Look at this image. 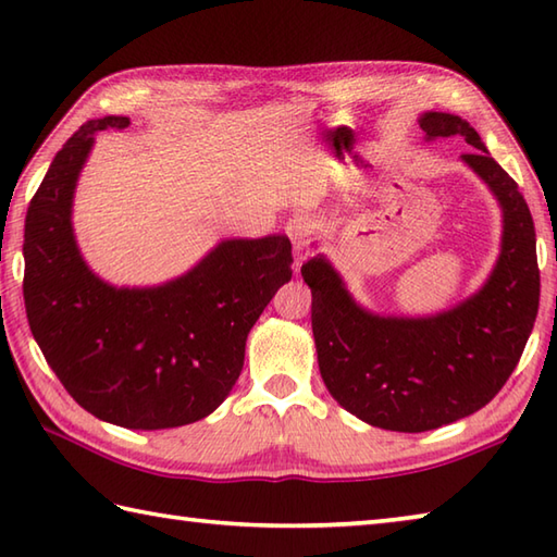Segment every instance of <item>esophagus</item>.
<instances>
[{
  "label": "esophagus",
  "mask_w": 557,
  "mask_h": 557,
  "mask_svg": "<svg viewBox=\"0 0 557 557\" xmlns=\"http://www.w3.org/2000/svg\"><path fill=\"white\" fill-rule=\"evenodd\" d=\"M285 232H287V236H289L292 244H294V260H297V263H294V265H297V270H299L301 260L309 256V232H311V224L297 215V218H292L287 222Z\"/></svg>",
  "instance_id": "obj_1"
}]
</instances>
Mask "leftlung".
<instances>
[{"label": "left lung", "instance_id": "obj_1", "mask_svg": "<svg viewBox=\"0 0 557 557\" xmlns=\"http://www.w3.org/2000/svg\"><path fill=\"white\" fill-rule=\"evenodd\" d=\"M429 138L461 136L465 160L503 206V251L474 297L433 318L359 309L323 256L301 265L321 375L342 407L385 431L421 433L469 417L500 393L534 330L541 297L534 220L515 180L465 120L425 112Z\"/></svg>", "mask_w": 557, "mask_h": 557}]
</instances>
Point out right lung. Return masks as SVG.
<instances>
[{"label": "right lung", "mask_w": 557, "mask_h": 557, "mask_svg": "<svg viewBox=\"0 0 557 557\" xmlns=\"http://www.w3.org/2000/svg\"><path fill=\"white\" fill-rule=\"evenodd\" d=\"M128 116L83 124L35 191L23 234L30 333L78 405L122 429H174L215 411L244 366L248 330L292 280L287 236L222 242L162 287L116 289L83 263L71 198L92 134Z\"/></svg>", "instance_id": "obj_1"}]
</instances>
